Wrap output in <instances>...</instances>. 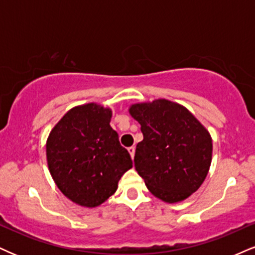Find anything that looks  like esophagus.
Returning <instances> with one entry per match:
<instances>
[{
  "instance_id": "1",
  "label": "esophagus",
  "mask_w": 255,
  "mask_h": 255,
  "mask_svg": "<svg viewBox=\"0 0 255 255\" xmlns=\"http://www.w3.org/2000/svg\"><path fill=\"white\" fill-rule=\"evenodd\" d=\"M128 152H129L130 157H131V159H133L134 158V154H135V147H134V146L128 147Z\"/></svg>"
}]
</instances>
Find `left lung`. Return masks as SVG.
I'll return each mask as SVG.
<instances>
[{
	"label": "left lung",
	"instance_id": "obj_1",
	"mask_svg": "<svg viewBox=\"0 0 255 255\" xmlns=\"http://www.w3.org/2000/svg\"><path fill=\"white\" fill-rule=\"evenodd\" d=\"M143 140L136 145L134 166L147 189L167 203L197 191L211 164L213 141L188 109L167 100L133 104Z\"/></svg>",
	"mask_w": 255,
	"mask_h": 255
}]
</instances>
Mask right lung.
I'll return each mask as SVG.
<instances>
[{
    "instance_id": "1",
    "label": "right lung",
    "mask_w": 255,
    "mask_h": 255,
    "mask_svg": "<svg viewBox=\"0 0 255 255\" xmlns=\"http://www.w3.org/2000/svg\"><path fill=\"white\" fill-rule=\"evenodd\" d=\"M110 119L112 110L96 103L75 107L54 126L46 142L54 183L83 207H97L114 195L120 178L133 166Z\"/></svg>"
}]
</instances>
